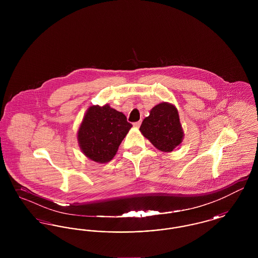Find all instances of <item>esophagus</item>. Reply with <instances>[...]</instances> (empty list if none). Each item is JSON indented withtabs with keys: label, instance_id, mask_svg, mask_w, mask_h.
<instances>
[{
	"label": "esophagus",
	"instance_id": "34e87169",
	"mask_svg": "<svg viewBox=\"0 0 258 258\" xmlns=\"http://www.w3.org/2000/svg\"><path fill=\"white\" fill-rule=\"evenodd\" d=\"M140 124H141V121H138V122H135V123H134V125H135V127H139V126H140Z\"/></svg>",
	"mask_w": 258,
	"mask_h": 258
}]
</instances>
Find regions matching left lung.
<instances>
[{
  "label": "left lung",
  "mask_w": 258,
  "mask_h": 258,
  "mask_svg": "<svg viewBox=\"0 0 258 258\" xmlns=\"http://www.w3.org/2000/svg\"><path fill=\"white\" fill-rule=\"evenodd\" d=\"M140 132L155 147L165 153L172 152L184 138L178 110L168 102H161L152 108L143 120Z\"/></svg>",
  "instance_id": "obj_1"
}]
</instances>
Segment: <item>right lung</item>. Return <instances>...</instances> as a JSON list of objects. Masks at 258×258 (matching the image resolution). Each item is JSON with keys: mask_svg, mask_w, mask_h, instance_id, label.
<instances>
[{"mask_svg": "<svg viewBox=\"0 0 258 258\" xmlns=\"http://www.w3.org/2000/svg\"><path fill=\"white\" fill-rule=\"evenodd\" d=\"M133 124L122 112L103 106H91L78 130L77 139L81 151L98 163L110 161Z\"/></svg>", "mask_w": 258, "mask_h": 258, "instance_id": "add662e5", "label": "right lung"}]
</instances>
